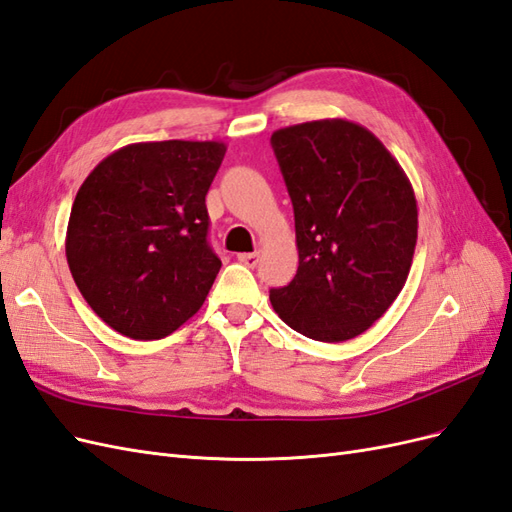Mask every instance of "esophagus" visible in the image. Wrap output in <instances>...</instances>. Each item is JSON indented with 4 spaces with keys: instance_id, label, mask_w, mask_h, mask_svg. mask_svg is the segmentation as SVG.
Instances as JSON below:
<instances>
[{
    "instance_id": "34e87169",
    "label": "esophagus",
    "mask_w": 512,
    "mask_h": 512,
    "mask_svg": "<svg viewBox=\"0 0 512 512\" xmlns=\"http://www.w3.org/2000/svg\"><path fill=\"white\" fill-rule=\"evenodd\" d=\"M237 260L239 262H243L245 267H250V269H254L256 265H258V260H260V256H258V252H250V254H239L237 256Z\"/></svg>"
}]
</instances>
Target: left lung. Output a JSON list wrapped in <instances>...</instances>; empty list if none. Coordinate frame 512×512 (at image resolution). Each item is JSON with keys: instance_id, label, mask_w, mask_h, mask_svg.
<instances>
[{"instance_id": "8db88e82", "label": "left lung", "mask_w": 512, "mask_h": 512, "mask_svg": "<svg viewBox=\"0 0 512 512\" xmlns=\"http://www.w3.org/2000/svg\"><path fill=\"white\" fill-rule=\"evenodd\" d=\"M271 145L294 209L299 269L271 305L316 342L367 331L404 288L418 211L404 168L367 128L320 119L275 130Z\"/></svg>"}]
</instances>
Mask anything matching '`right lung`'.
<instances>
[{"mask_svg": "<svg viewBox=\"0 0 512 512\" xmlns=\"http://www.w3.org/2000/svg\"><path fill=\"white\" fill-rule=\"evenodd\" d=\"M218 141L134 143L76 192L66 258L89 307L117 333L162 339L203 307L222 260L207 241L205 196Z\"/></svg>", "mask_w": 512, "mask_h": 512, "instance_id": "add662e5", "label": "right lung"}]
</instances>
